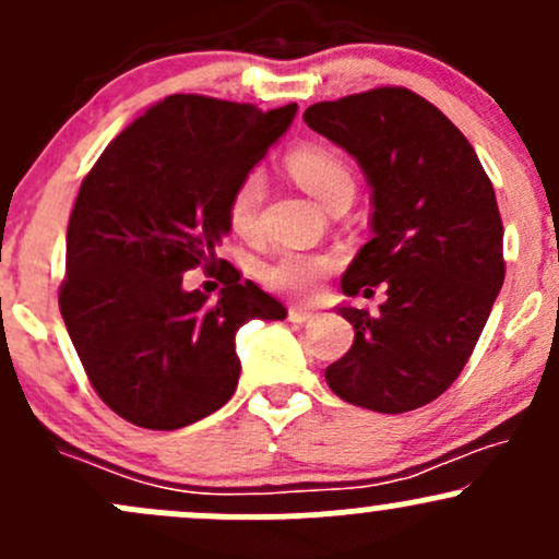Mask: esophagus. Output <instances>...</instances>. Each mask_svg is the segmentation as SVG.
<instances>
[{"label":"esophagus","instance_id":"obj_1","mask_svg":"<svg viewBox=\"0 0 559 559\" xmlns=\"http://www.w3.org/2000/svg\"><path fill=\"white\" fill-rule=\"evenodd\" d=\"M313 319V310H305V308H289V321L292 324H305V321Z\"/></svg>","mask_w":559,"mask_h":559}]
</instances>
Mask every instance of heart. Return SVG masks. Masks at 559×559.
<instances>
[{
  "label": "heart",
  "instance_id": "heart-1",
  "mask_svg": "<svg viewBox=\"0 0 559 559\" xmlns=\"http://www.w3.org/2000/svg\"><path fill=\"white\" fill-rule=\"evenodd\" d=\"M289 174L310 192L324 209H329L340 198H354V174L340 160L334 152L324 146H299L286 160ZM264 179L260 171H249L235 185L227 201V222L233 233L254 235L260 227V205H262ZM334 267L332 257L324 254H302V251H286L278 260H273L262 270V281L275 292L286 295L308 297L313 295L321 278Z\"/></svg>",
  "mask_w": 559,
  "mask_h": 559
}]
</instances>
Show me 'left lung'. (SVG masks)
Wrapping results in <instances>:
<instances>
[{
	"label": "left lung",
	"instance_id": "8db88e82",
	"mask_svg": "<svg viewBox=\"0 0 559 559\" xmlns=\"http://www.w3.org/2000/svg\"><path fill=\"white\" fill-rule=\"evenodd\" d=\"M302 120L358 163L372 190V240L343 292L385 284L380 313L340 305L356 329L326 367L345 402L399 415L433 402L461 374L503 286L496 192L468 139L407 87L321 102Z\"/></svg>",
	"mask_w": 559,
	"mask_h": 559
}]
</instances>
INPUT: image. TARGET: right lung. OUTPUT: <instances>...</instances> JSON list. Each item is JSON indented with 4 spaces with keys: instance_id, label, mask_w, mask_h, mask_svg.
Here are the masks:
<instances>
[{
    "instance_id": "obj_1",
    "label": "right lung",
    "mask_w": 559,
    "mask_h": 559,
    "mask_svg": "<svg viewBox=\"0 0 559 559\" xmlns=\"http://www.w3.org/2000/svg\"><path fill=\"white\" fill-rule=\"evenodd\" d=\"M297 115L176 93L120 133L80 187L67 230L63 324L98 396L120 418L176 431L238 388L235 332L286 308L240 281L216 246L227 201ZM219 261L221 267L213 264ZM216 272V300L187 293V269Z\"/></svg>"
}]
</instances>
